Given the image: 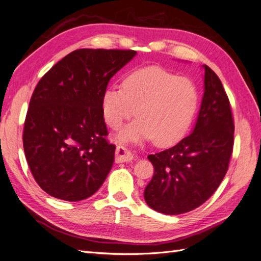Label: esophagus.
Listing matches in <instances>:
<instances>
[{"mask_svg":"<svg viewBox=\"0 0 261 261\" xmlns=\"http://www.w3.org/2000/svg\"><path fill=\"white\" fill-rule=\"evenodd\" d=\"M134 159V155H133L128 149L126 147L118 145L116 147V153H115V161L117 163H123V162H129Z\"/></svg>","mask_w":261,"mask_h":261,"instance_id":"esophagus-1","label":"esophagus"}]
</instances>
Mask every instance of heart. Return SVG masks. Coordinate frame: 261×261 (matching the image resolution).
Masks as SVG:
<instances>
[{"instance_id": "obj_1", "label": "heart", "mask_w": 261, "mask_h": 261, "mask_svg": "<svg viewBox=\"0 0 261 261\" xmlns=\"http://www.w3.org/2000/svg\"><path fill=\"white\" fill-rule=\"evenodd\" d=\"M199 101V88L192 79L149 66L127 74L121 87H108L102 94L101 106L103 118L114 129L135 114L138 116L120 133L121 140L154 138L156 145L169 146L187 134Z\"/></svg>"}]
</instances>
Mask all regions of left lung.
<instances>
[{"mask_svg": "<svg viewBox=\"0 0 261 261\" xmlns=\"http://www.w3.org/2000/svg\"><path fill=\"white\" fill-rule=\"evenodd\" d=\"M204 95L195 128L175 146L150 154L154 175L144 191L146 203L164 214L202 205L222 182L234 141V120L221 80L203 65Z\"/></svg>", "mask_w": 261, "mask_h": 261, "instance_id": "1", "label": "left lung"}]
</instances>
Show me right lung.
<instances>
[{"label": "right lung", "mask_w": 261, "mask_h": 261, "mask_svg": "<svg viewBox=\"0 0 261 261\" xmlns=\"http://www.w3.org/2000/svg\"><path fill=\"white\" fill-rule=\"evenodd\" d=\"M135 55L134 50L78 49L39 80L22 137L32 175L49 195L85 200L106 179L115 145L107 140L102 94Z\"/></svg>", "instance_id": "add662e5"}]
</instances>
